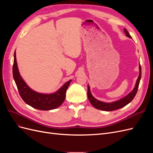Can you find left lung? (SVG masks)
Instances as JSON below:
<instances>
[{"mask_svg":"<svg viewBox=\"0 0 153 153\" xmlns=\"http://www.w3.org/2000/svg\"><path fill=\"white\" fill-rule=\"evenodd\" d=\"M124 32H125V34H126V36L131 38V36L129 35V32L126 30V29H124ZM139 69H140L139 76H138V79L136 82V85L135 86V88H134V89L130 92V93L128 94L126 96H125L124 98L119 100L117 101H114V102H112V103H105V102H102V101H100L98 100H96V98H94V97L92 96V95L91 94L89 86L88 85L87 96H88V98H89L90 103L96 108L101 110H104V111H113V110H115L123 108L124 106L127 105L129 103L131 102L134 98H135V96L137 92V91L138 89V85H139V83H140V80L141 78V74H142L140 64L139 65Z\"/></svg>","mask_w":153,"mask_h":153,"instance_id":"8db88e82","label":"left lung"}]
</instances>
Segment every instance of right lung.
I'll return each mask as SVG.
<instances>
[{"label":"right lung","instance_id":"right-lung-1","mask_svg":"<svg viewBox=\"0 0 153 153\" xmlns=\"http://www.w3.org/2000/svg\"><path fill=\"white\" fill-rule=\"evenodd\" d=\"M13 75L15 81L18 92L22 100L32 107L41 110H50L58 108L64 102L66 92L71 80L67 82L60 89L53 94H41L32 90L21 77L18 71L16 52L14 54Z\"/></svg>","mask_w":153,"mask_h":153}]
</instances>
